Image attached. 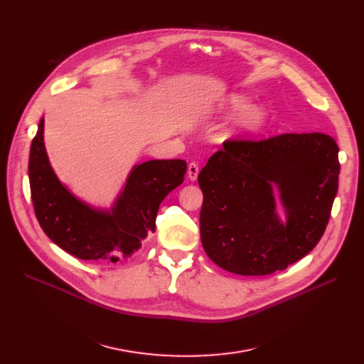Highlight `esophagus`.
Instances as JSON below:
<instances>
[{"label":"esophagus","mask_w":364,"mask_h":364,"mask_svg":"<svg viewBox=\"0 0 364 364\" xmlns=\"http://www.w3.org/2000/svg\"><path fill=\"white\" fill-rule=\"evenodd\" d=\"M198 166L196 163H191L188 164V168H187V176L190 178V181H196L197 177H198Z\"/></svg>","instance_id":"1"}]
</instances>
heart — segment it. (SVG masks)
<instances>
[{
	"label": "heart",
	"instance_id": "b5f03b06",
	"mask_svg": "<svg viewBox=\"0 0 364 364\" xmlns=\"http://www.w3.org/2000/svg\"><path fill=\"white\" fill-rule=\"evenodd\" d=\"M205 118L236 117L225 132L228 139L249 138L261 134L271 118V112L264 105H253V97L240 92L222 96L216 103L205 109Z\"/></svg>",
	"mask_w": 364,
	"mask_h": 364
}]
</instances>
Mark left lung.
Instances as JSON below:
<instances>
[{
  "mask_svg": "<svg viewBox=\"0 0 364 364\" xmlns=\"http://www.w3.org/2000/svg\"><path fill=\"white\" fill-rule=\"evenodd\" d=\"M338 174V146L326 134L228 141L198 174L207 256L237 275L284 271L320 242ZM278 200L285 221L277 215Z\"/></svg>",
  "mask_w": 364,
  "mask_h": 364,
  "instance_id": "8db88e82",
  "label": "left lung"
}]
</instances>
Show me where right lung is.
I'll return each instance as SVG.
<instances>
[{
  "mask_svg": "<svg viewBox=\"0 0 364 364\" xmlns=\"http://www.w3.org/2000/svg\"><path fill=\"white\" fill-rule=\"evenodd\" d=\"M184 160L135 164L109 207L89 204L60 181L44 145V117L30 148L28 178L37 220L68 253L95 262H118L136 253L149 233L161 201L184 181Z\"/></svg>",
  "mask_w": 364,
  "mask_h": 364,
  "instance_id": "add662e5",
  "label": "right lung"
}]
</instances>
